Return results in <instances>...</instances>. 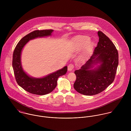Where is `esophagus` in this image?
<instances>
[{
	"label": "esophagus",
	"instance_id": "obj_1",
	"mask_svg": "<svg viewBox=\"0 0 131 131\" xmlns=\"http://www.w3.org/2000/svg\"><path fill=\"white\" fill-rule=\"evenodd\" d=\"M74 69V66L73 64H70L68 66V69L69 71H72Z\"/></svg>",
	"mask_w": 131,
	"mask_h": 131
}]
</instances>
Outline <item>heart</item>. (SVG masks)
Returning a JSON list of instances; mask_svg holds the SVG:
<instances>
[{
	"label": "heart",
	"instance_id": "obj_1",
	"mask_svg": "<svg viewBox=\"0 0 131 131\" xmlns=\"http://www.w3.org/2000/svg\"><path fill=\"white\" fill-rule=\"evenodd\" d=\"M90 41V38L86 36L77 37L74 41V47L75 49H81L86 46ZM93 43H90V47H92Z\"/></svg>",
	"mask_w": 131,
	"mask_h": 131
}]
</instances>
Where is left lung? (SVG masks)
Listing matches in <instances>:
<instances>
[{
	"instance_id": "8db88e82",
	"label": "left lung",
	"mask_w": 131,
	"mask_h": 131,
	"mask_svg": "<svg viewBox=\"0 0 131 131\" xmlns=\"http://www.w3.org/2000/svg\"><path fill=\"white\" fill-rule=\"evenodd\" d=\"M97 34L99 42L93 54L75 71L77 78L74 87L85 95L99 93L110 86L114 80L118 64V52L112 41L102 32Z\"/></svg>"
}]
</instances>
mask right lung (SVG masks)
<instances>
[{
    "mask_svg": "<svg viewBox=\"0 0 131 131\" xmlns=\"http://www.w3.org/2000/svg\"><path fill=\"white\" fill-rule=\"evenodd\" d=\"M53 30L34 31L21 38L17 45L13 57V68L17 83L19 86L30 93L44 95L51 92L56 87L58 77L65 75L67 66L42 78H33L23 70L21 63V54L25 45L31 40L51 35Z\"/></svg>",
    "mask_w": 131,
    "mask_h": 131,
    "instance_id": "obj_1",
    "label": "right lung"
}]
</instances>
